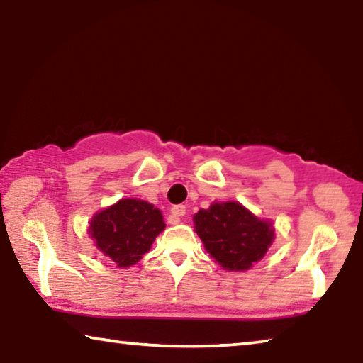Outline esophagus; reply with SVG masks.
I'll use <instances>...</instances> for the list:
<instances>
[{
	"mask_svg": "<svg viewBox=\"0 0 363 363\" xmlns=\"http://www.w3.org/2000/svg\"><path fill=\"white\" fill-rule=\"evenodd\" d=\"M184 214H186V206L184 205H176L171 208V216H173L174 223H179Z\"/></svg>",
	"mask_w": 363,
	"mask_h": 363,
	"instance_id": "esophagus-1",
	"label": "esophagus"
}]
</instances>
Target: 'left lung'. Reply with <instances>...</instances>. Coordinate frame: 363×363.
I'll list each match as a JSON object with an SVG mask.
<instances>
[{"label":"left lung","instance_id":"8db88e82","mask_svg":"<svg viewBox=\"0 0 363 363\" xmlns=\"http://www.w3.org/2000/svg\"><path fill=\"white\" fill-rule=\"evenodd\" d=\"M196 235L219 266L243 272L266 256L275 238L272 220L257 218L238 201H213L194 214Z\"/></svg>","mask_w":363,"mask_h":363}]
</instances>
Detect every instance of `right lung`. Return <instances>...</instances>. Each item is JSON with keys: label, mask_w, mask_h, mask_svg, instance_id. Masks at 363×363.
<instances>
[{"label": "right lung", "mask_w": 363, "mask_h": 363, "mask_svg": "<svg viewBox=\"0 0 363 363\" xmlns=\"http://www.w3.org/2000/svg\"><path fill=\"white\" fill-rule=\"evenodd\" d=\"M164 227L162 211L149 201L121 199L91 218L88 233L104 256L116 267L126 269L149 253Z\"/></svg>", "instance_id": "obj_1"}]
</instances>
